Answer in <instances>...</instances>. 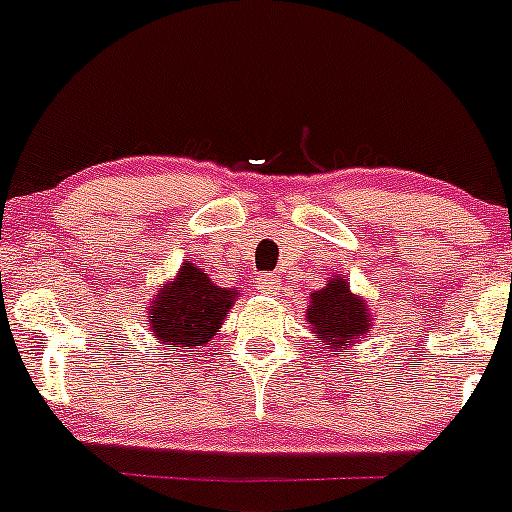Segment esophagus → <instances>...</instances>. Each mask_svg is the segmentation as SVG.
I'll list each match as a JSON object with an SVG mask.
<instances>
[{"label":"esophagus","mask_w":512,"mask_h":512,"mask_svg":"<svg viewBox=\"0 0 512 512\" xmlns=\"http://www.w3.org/2000/svg\"><path fill=\"white\" fill-rule=\"evenodd\" d=\"M280 285L282 282L277 280V277H272V275H260L257 277V282H255V289L257 292H262V294H277L280 292Z\"/></svg>","instance_id":"34e87169"}]
</instances>
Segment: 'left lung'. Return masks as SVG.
Here are the masks:
<instances>
[{"label":"left lung","instance_id":"obj_1","mask_svg":"<svg viewBox=\"0 0 512 512\" xmlns=\"http://www.w3.org/2000/svg\"><path fill=\"white\" fill-rule=\"evenodd\" d=\"M314 339L322 342L324 352H344L364 342L371 334L374 314L369 302L349 289L344 275H332L327 285L309 294L307 312H304Z\"/></svg>","mask_w":512,"mask_h":512}]
</instances>
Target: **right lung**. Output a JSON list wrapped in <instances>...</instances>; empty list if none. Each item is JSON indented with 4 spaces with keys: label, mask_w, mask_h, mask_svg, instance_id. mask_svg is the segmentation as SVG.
<instances>
[{
    "label": "right lung",
    "mask_w": 512,
    "mask_h": 512,
    "mask_svg": "<svg viewBox=\"0 0 512 512\" xmlns=\"http://www.w3.org/2000/svg\"><path fill=\"white\" fill-rule=\"evenodd\" d=\"M240 289L220 287L195 262H183L178 275L160 285L148 307V329L158 344L190 356L210 342L235 307Z\"/></svg>",
    "instance_id": "obj_1"
}]
</instances>
